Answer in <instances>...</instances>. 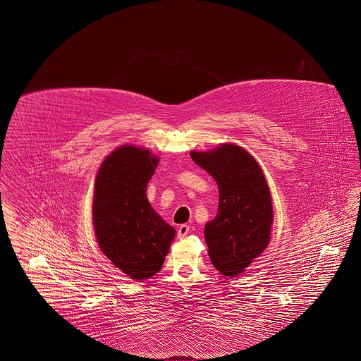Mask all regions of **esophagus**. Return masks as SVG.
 Returning a JSON list of instances; mask_svg holds the SVG:
<instances>
[{"instance_id":"1","label":"esophagus","mask_w":361,"mask_h":361,"mask_svg":"<svg viewBox=\"0 0 361 361\" xmlns=\"http://www.w3.org/2000/svg\"><path fill=\"white\" fill-rule=\"evenodd\" d=\"M189 230H190V227H189L188 224H181L178 227V230H177L178 238H184L185 235H188Z\"/></svg>"}]
</instances>
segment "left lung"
Masks as SVG:
<instances>
[{"instance_id":"obj_1","label":"left lung","mask_w":361,"mask_h":361,"mask_svg":"<svg viewBox=\"0 0 361 361\" xmlns=\"http://www.w3.org/2000/svg\"><path fill=\"white\" fill-rule=\"evenodd\" d=\"M190 158L219 189L218 214L204 227L208 255L222 275L237 276L271 238L274 209L268 184L257 161L237 145L192 152Z\"/></svg>"}]
</instances>
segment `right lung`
Masks as SVG:
<instances>
[{
  "mask_svg": "<svg viewBox=\"0 0 361 361\" xmlns=\"http://www.w3.org/2000/svg\"><path fill=\"white\" fill-rule=\"evenodd\" d=\"M158 158L123 146L104 159L96 176L93 224L100 249L134 280L154 276L165 261L174 228L150 207L146 188Z\"/></svg>",
  "mask_w": 361,
  "mask_h": 361,
  "instance_id": "right-lung-1",
  "label": "right lung"
}]
</instances>
